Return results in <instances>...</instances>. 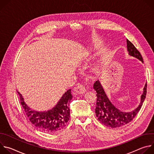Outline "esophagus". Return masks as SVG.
I'll list each match as a JSON object with an SVG mask.
<instances>
[{"label":"esophagus","mask_w":154,"mask_h":154,"mask_svg":"<svg viewBox=\"0 0 154 154\" xmlns=\"http://www.w3.org/2000/svg\"><path fill=\"white\" fill-rule=\"evenodd\" d=\"M74 90L79 94H83L86 92V89H85V86H83L82 85H80V84H79L75 88Z\"/></svg>","instance_id":"esophagus-1"}]
</instances>
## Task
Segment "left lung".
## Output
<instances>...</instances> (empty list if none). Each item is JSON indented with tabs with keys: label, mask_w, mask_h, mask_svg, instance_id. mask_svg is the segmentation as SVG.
<instances>
[{
	"label": "left lung",
	"mask_w": 154,
	"mask_h": 154,
	"mask_svg": "<svg viewBox=\"0 0 154 154\" xmlns=\"http://www.w3.org/2000/svg\"><path fill=\"white\" fill-rule=\"evenodd\" d=\"M127 47L128 54L130 56L138 58L143 63L140 52L128 39H127ZM93 88L97 93V98L95 112L97 119L102 124L111 128L122 127L132 121L140 110L147 93L146 83L143 89V93L141 96V102L139 106L132 112H124L116 108L109 100L99 80L94 83Z\"/></svg>",
	"instance_id": "left-lung-1"
}]
</instances>
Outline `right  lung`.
I'll use <instances>...</instances> for the list:
<instances>
[{"label": "right lung", "instance_id": "add662e5", "mask_svg": "<svg viewBox=\"0 0 154 154\" xmlns=\"http://www.w3.org/2000/svg\"><path fill=\"white\" fill-rule=\"evenodd\" d=\"M71 90L69 89L61 97L57 104L47 112H36L29 107L21 94L17 91L20 103L29 121L36 127L46 133L54 134L64 128L70 118L69 105L72 98Z\"/></svg>", "mask_w": 154, "mask_h": 154}]
</instances>
